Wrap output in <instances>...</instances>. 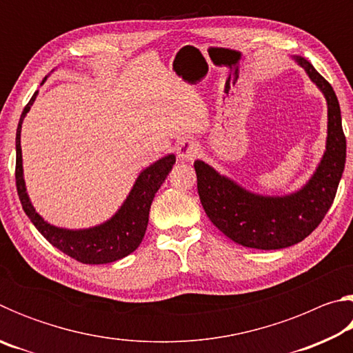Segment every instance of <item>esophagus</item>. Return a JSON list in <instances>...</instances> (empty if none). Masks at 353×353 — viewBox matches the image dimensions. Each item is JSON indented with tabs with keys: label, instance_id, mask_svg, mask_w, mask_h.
<instances>
[{
	"label": "esophagus",
	"instance_id": "esophagus-1",
	"mask_svg": "<svg viewBox=\"0 0 353 353\" xmlns=\"http://www.w3.org/2000/svg\"><path fill=\"white\" fill-rule=\"evenodd\" d=\"M198 152H199V146H198V143L193 140H182L176 146L177 157L183 160V162H193V160L196 159V155H198Z\"/></svg>",
	"mask_w": 353,
	"mask_h": 353
}]
</instances>
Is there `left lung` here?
<instances>
[{
	"mask_svg": "<svg viewBox=\"0 0 353 353\" xmlns=\"http://www.w3.org/2000/svg\"><path fill=\"white\" fill-rule=\"evenodd\" d=\"M327 101V143L318 168L301 190L263 196L243 188L202 160H196L201 204L232 241L252 249H283L307 238L332 207L345 165V137L336 94L307 59L292 56Z\"/></svg>",
	"mask_w": 353,
	"mask_h": 353,
	"instance_id": "8db88e82",
	"label": "left lung"
}]
</instances>
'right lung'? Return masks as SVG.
<instances>
[{
    "instance_id": "right-lung-1",
    "label": "right lung",
    "mask_w": 353,
    "mask_h": 353,
    "mask_svg": "<svg viewBox=\"0 0 353 353\" xmlns=\"http://www.w3.org/2000/svg\"><path fill=\"white\" fill-rule=\"evenodd\" d=\"M46 81V77L43 82ZM37 93L26 104L17 128V163H15V181L19 198L23 205V210L31 219L41 235H43L52 246L62 250L63 254L70 255L85 265H104L119 259H124L140 246L145 236L148 221H149V208H151L152 199L159 188L162 187L165 179L168 177L172 165L176 163V155L168 154L163 159L149 165L146 170L140 172L137 177L132 190H130L126 201L118 208V212L105 223L90 227V229H63L48 223L40 214L35 212L31 199L26 193L25 177H23V157H21V124L26 113L31 110Z\"/></svg>"
}]
</instances>
